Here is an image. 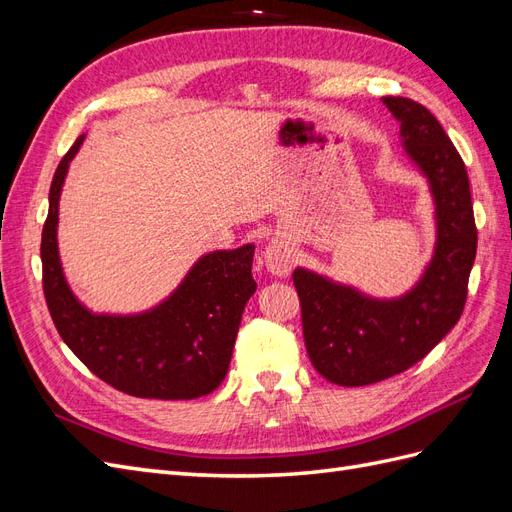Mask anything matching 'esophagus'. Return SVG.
Masks as SVG:
<instances>
[{
	"label": "esophagus",
	"instance_id": "esophagus-1",
	"mask_svg": "<svg viewBox=\"0 0 512 512\" xmlns=\"http://www.w3.org/2000/svg\"><path fill=\"white\" fill-rule=\"evenodd\" d=\"M265 262L273 275H288L294 262L292 247L284 241H273L265 252Z\"/></svg>",
	"mask_w": 512,
	"mask_h": 512
}]
</instances>
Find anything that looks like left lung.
Returning a JSON list of instances; mask_svg holds the SVG:
<instances>
[{
    "instance_id": "8db88e82",
    "label": "left lung",
    "mask_w": 512,
    "mask_h": 512,
    "mask_svg": "<svg viewBox=\"0 0 512 512\" xmlns=\"http://www.w3.org/2000/svg\"><path fill=\"white\" fill-rule=\"evenodd\" d=\"M382 102L399 119L408 156L431 183L438 245L423 280L395 301L363 297L305 269L292 273L309 361L339 386L376 384L425 359L461 318L476 258L470 181L459 151L423 104L401 96Z\"/></svg>"
}]
</instances>
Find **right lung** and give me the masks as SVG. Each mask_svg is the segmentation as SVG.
I'll use <instances>...</instances> for the list:
<instances>
[{"mask_svg": "<svg viewBox=\"0 0 512 512\" xmlns=\"http://www.w3.org/2000/svg\"><path fill=\"white\" fill-rule=\"evenodd\" d=\"M59 162L42 228V288L61 339L113 389L145 399H196L222 384L245 303L256 290L254 245L200 258L162 305L141 316H96L74 299L57 254V209L68 164Z\"/></svg>", "mask_w": 512, "mask_h": 512, "instance_id": "1", "label": "right lung"}]
</instances>
